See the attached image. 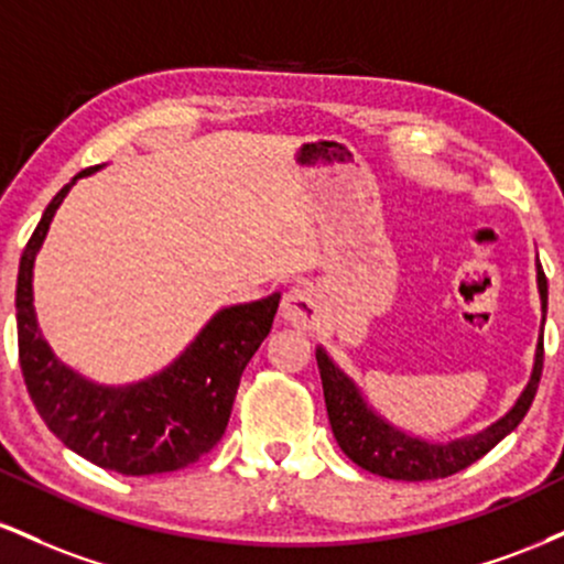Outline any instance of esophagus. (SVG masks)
Masks as SVG:
<instances>
[{
    "label": "esophagus",
    "instance_id": "1",
    "mask_svg": "<svg viewBox=\"0 0 564 564\" xmlns=\"http://www.w3.org/2000/svg\"><path fill=\"white\" fill-rule=\"evenodd\" d=\"M281 318L291 323V326L304 328V332H313L321 326L323 310L321 300L310 286H294L283 294L281 302Z\"/></svg>",
    "mask_w": 564,
    "mask_h": 564
}]
</instances>
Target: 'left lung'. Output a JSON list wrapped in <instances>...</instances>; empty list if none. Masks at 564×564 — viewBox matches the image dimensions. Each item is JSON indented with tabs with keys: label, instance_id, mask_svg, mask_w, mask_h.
<instances>
[{
	"label": "left lung",
	"instance_id": "obj_1",
	"mask_svg": "<svg viewBox=\"0 0 564 564\" xmlns=\"http://www.w3.org/2000/svg\"><path fill=\"white\" fill-rule=\"evenodd\" d=\"M535 283H539L541 296V332L546 323V300L549 286L546 275H543L541 262L535 260ZM315 360L321 368L323 381V398H326L328 422H332L334 437L339 448L345 451L347 458H352L360 469L371 471V475L390 477V480H405V482H422V480H437V477H451L456 471L467 469L477 458H482L490 448H496L509 432L517 430V424L525 419L530 403H533L535 390L541 381L543 368V334H539V345H535L533 371L525 390L514 400V405L488 424L485 430L475 432V435H464L456 440H426L413 435V432L400 430L392 422H387L373 405L368 403L355 384L352 377H347L339 366L334 364L332 355L326 347H315Z\"/></svg>",
	"mask_w": 564,
	"mask_h": 564
}]
</instances>
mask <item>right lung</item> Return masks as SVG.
<instances>
[{"mask_svg":"<svg viewBox=\"0 0 564 564\" xmlns=\"http://www.w3.org/2000/svg\"><path fill=\"white\" fill-rule=\"evenodd\" d=\"M102 166L79 172L50 200L23 249L15 321L25 390L50 432L97 467L129 477L177 471L225 435L241 373L273 328L281 294L217 310L170 366L132 384H97L63 364L36 321L34 262L70 187Z\"/></svg>","mask_w":564,"mask_h":564,"instance_id":"right-lung-1","label":"right lung"}]
</instances>
